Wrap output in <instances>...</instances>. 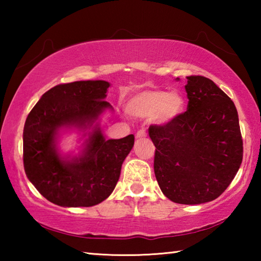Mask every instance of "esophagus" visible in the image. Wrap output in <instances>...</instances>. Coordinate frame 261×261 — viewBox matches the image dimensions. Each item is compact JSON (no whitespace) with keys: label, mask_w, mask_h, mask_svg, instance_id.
Wrapping results in <instances>:
<instances>
[{"label":"esophagus","mask_w":261,"mask_h":261,"mask_svg":"<svg viewBox=\"0 0 261 261\" xmlns=\"http://www.w3.org/2000/svg\"><path fill=\"white\" fill-rule=\"evenodd\" d=\"M146 136H147V131L145 129H140V130L137 131V134H136L137 138H145Z\"/></svg>","instance_id":"esophagus-1"}]
</instances>
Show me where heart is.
<instances>
[{
	"label": "heart",
	"instance_id": "b5f03b06",
	"mask_svg": "<svg viewBox=\"0 0 261 261\" xmlns=\"http://www.w3.org/2000/svg\"><path fill=\"white\" fill-rule=\"evenodd\" d=\"M126 108L135 116H151L156 124H167L182 114L184 99L177 91L166 92L160 88H147L132 96Z\"/></svg>",
	"mask_w": 261,
	"mask_h": 261
}]
</instances>
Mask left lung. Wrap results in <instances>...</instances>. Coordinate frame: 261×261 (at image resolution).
<instances>
[{
	"instance_id": "8db88e82",
	"label": "left lung",
	"mask_w": 261,
	"mask_h": 261,
	"mask_svg": "<svg viewBox=\"0 0 261 261\" xmlns=\"http://www.w3.org/2000/svg\"><path fill=\"white\" fill-rule=\"evenodd\" d=\"M187 79V112L151 125L148 135L163 194L177 204L198 205L216 199L231 183L243 160V139L232 100L208 78Z\"/></svg>"
}]
</instances>
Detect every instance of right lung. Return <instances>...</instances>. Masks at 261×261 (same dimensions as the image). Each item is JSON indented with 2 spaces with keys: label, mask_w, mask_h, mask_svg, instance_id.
Here are the masks:
<instances>
[{
  "label": "right lung",
  "mask_w": 261,
  "mask_h": 261,
  "mask_svg": "<svg viewBox=\"0 0 261 261\" xmlns=\"http://www.w3.org/2000/svg\"><path fill=\"white\" fill-rule=\"evenodd\" d=\"M109 83L81 81L60 84L47 91L31 110L23 132L26 176L47 200L63 207H90L110 196L120 178L122 163L135 136L106 140L94 127L83 154L64 160L55 138L62 126H91L106 108Z\"/></svg>",
  "instance_id": "1"
}]
</instances>
